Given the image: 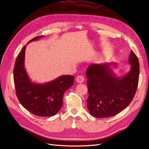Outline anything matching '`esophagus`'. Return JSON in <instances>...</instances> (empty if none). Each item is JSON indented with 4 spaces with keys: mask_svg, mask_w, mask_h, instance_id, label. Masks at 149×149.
<instances>
[{
    "mask_svg": "<svg viewBox=\"0 0 149 149\" xmlns=\"http://www.w3.org/2000/svg\"><path fill=\"white\" fill-rule=\"evenodd\" d=\"M76 82H77V83H82L83 82H84V77H83V76L79 75V76H77V77H76Z\"/></svg>",
    "mask_w": 149,
    "mask_h": 149,
    "instance_id": "esophagus-1",
    "label": "esophagus"
}]
</instances>
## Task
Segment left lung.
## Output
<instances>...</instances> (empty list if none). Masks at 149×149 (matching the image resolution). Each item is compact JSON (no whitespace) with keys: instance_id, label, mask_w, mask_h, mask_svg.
Instances as JSON below:
<instances>
[{"instance_id":"left-lung-1","label":"left lung","mask_w":149,"mask_h":149,"mask_svg":"<svg viewBox=\"0 0 149 149\" xmlns=\"http://www.w3.org/2000/svg\"><path fill=\"white\" fill-rule=\"evenodd\" d=\"M130 70L123 77H117L111 65L92 64L86 70L89 96L87 106L90 114L97 118L118 114L132 102L139 78V63L132 50L129 56Z\"/></svg>"}]
</instances>
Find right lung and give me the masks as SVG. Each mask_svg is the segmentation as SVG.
Wrapping results in <instances>:
<instances>
[{
	"label": "right lung",
	"mask_w": 149,
	"mask_h": 149,
	"mask_svg": "<svg viewBox=\"0 0 149 149\" xmlns=\"http://www.w3.org/2000/svg\"><path fill=\"white\" fill-rule=\"evenodd\" d=\"M44 37L38 36L29 43ZM25 48L26 46L18 55L13 69V80L18 100L24 108L34 115L53 116L61 108L63 94L73 85L74 76L63 75L48 83H33L24 66Z\"/></svg>",
	"instance_id": "obj_1"
}]
</instances>
